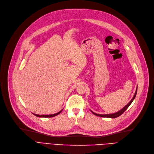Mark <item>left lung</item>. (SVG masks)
Wrapping results in <instances>:
<instances>
[{"mask_svg": "<svg viewBox=\"0 0 154 154\" xmlns=\"http://www.w3.org/2000/svg\"><path fill=\"white\" fill-rule=\"evenodd\" d=\"M137 86L136 90H135V94H134V97H132V99H131V101H130L127 105H126L125 106H124L122 109H121L120 111H119L118 112L113 113V114H96V113L93 112L92 111H91V112H92L94 115H96V116H97L103 117H109V118H116V117L120 116L122 114H123L124 112L126 109H127L129 107V106L131 104V103H132V101H134V99L135 97V96H136V94H137Z\"/></svg>", "mask_w": 154, "mask_h": 154, "instance_id": "obj_1", "label": "left lung"}]
</instances>
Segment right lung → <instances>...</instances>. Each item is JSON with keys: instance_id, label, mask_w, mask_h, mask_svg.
<instances>
[{"instance_id": "1", "label": "right lung", "mask_w": 154, "mask_h": 154, "mask_svg": "<svg viewBox=\"0 0 154 154\" xmlns=\"http://www.w3.org/2000/svg\"><path fill=\"white\" fill-rule=\"evenodd\" d=\"M63 111V109L61 111H60V112L56 113V114H49V115H38V114H33L35 116H37V117H54V116H56L57 115H58L61 111Z\"/></svg>"}]
</instances>
